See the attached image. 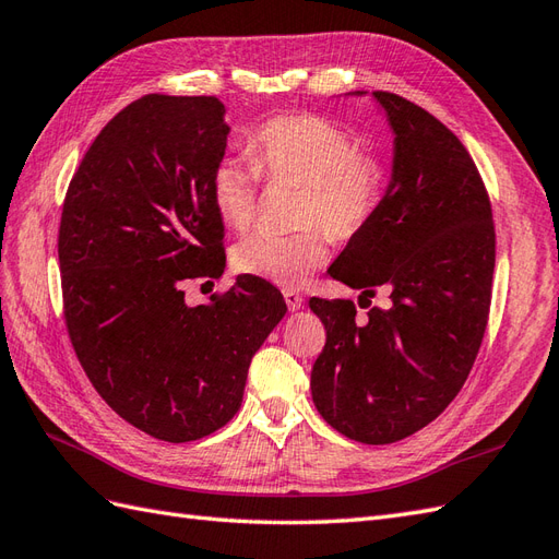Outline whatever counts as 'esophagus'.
Returning <instances> with one entry per match:
<instances>
[{
  "instance_id": "esophagus-1",
  "label": "esophagus",
  "mask_w": 559,
  "mask_h": 559,
  "mask_svg": "<svg viewBox=\"0 0 559 559\" xmlns=\"http://www.w3.org/2000/svg\"><path fill=\"white\" fill-rule=\"evenodd\" d=\"M283 297H285V305H288L290 311L302 309V305H305V297L299 295L297 290H283Z\"/></svg>"
}]
</instances>
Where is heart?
I'll return each instance as SVG.
<instances>
[{
	"label": "heart",
	"instance_id": "heart-1",
	"mask_svg": "<svg viewBox=\"0 0 559 559\" xmlns=\"http://www.w3.org/2000/svg\"><path fill=\"white\" fill-rule=\"evenodd\" d=\"M248 157L224 155L210 177V198L219 219L246 228L257 212L260 175L269 181L305 183V231H254L231 252L238 274L281 288H297L328 262V236L354 238L380 203L384 171L370 153L356 151L354 139L319 116H283L264 122L248 139ZM314 226L311 227L310 224ZM324 227L321 229L316 224Z\"/></svg>",
	"mask_w": 559,
	"mask_h": 559
}]
</instances>
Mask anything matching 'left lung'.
<instances>
[{
	"label": "left lung",
	"mask_w": 559,
	"mask_h": 559,
	"mask_svg": "<svg viewBox=\"0 0 559 559\" xmlns=\"http://www.w3.org/2000/svg\"><path fill=\"white\" fill-rule=\"evenodd\" d=\"M370 96L394 136L392 175L328 274L361 290L359 307L388 288L390 307L356 321L349 299H309L325 325L311 399L345 437L392 443L432 423L469 376L489 319L496 234L489 195L457 136L402 96Z\"/></svg>",
	"instance_id": "1"
}]
</instances>
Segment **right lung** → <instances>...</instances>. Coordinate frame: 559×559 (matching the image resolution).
<instances>
[{"label": "right lung", "mask_w": 559, "mask_h": 559, "mask_svg": "<svg viewBox=\"0 0 559 559\" xmlns=\"http://www.w3.org/2000/svg\"><path fill=\"white\" fill-rule=\"evenodd\" d=\"M228 132L217 96H143L94 139L63 203L59 262L78 359L120 418L171 443L236 416L252 356L288 311L252 276L207 305L183 299L186 281L226 266L210 177Z\"/></svg>", "instance_id": "1"}]
</instances>
